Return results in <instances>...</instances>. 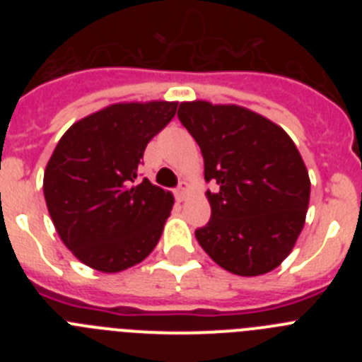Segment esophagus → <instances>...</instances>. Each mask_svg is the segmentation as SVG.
I'll use <instances>...</instances> for the list:
<instances>
[{"mask_svg":"<svg viewBox=\"0 0 362 362\" xmlns=\"http://www.w3.org/2000/svg\"><path fill=\"white\" fill-rule=\"evenodd\" d=\"M187 196H188V183L187 181H181L177 190H175V197H177L179 201H185L187 199Z\"/></svg>","mask_w":362,"mask_h":362,"instance_id":"1","label":"esophagus"}]
</instances>
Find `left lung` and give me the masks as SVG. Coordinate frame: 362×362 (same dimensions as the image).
I'll list each match as a JSON object with an SVG mask.
<instances>
[{"label":"left lung","instance_id":"8db88e82","mask_svg":"<svg viewBox=\"0 0 362 362\" xmlns=\"http://www.w3.org/2000/svg\"><path fill=\"white\" fill-rule=\"evenodd\" d=\"M179 121L199 145L212 217L196 239L235 276L268 274L288 257L305 226L310 177L279 124L238 105L185 101Z\"/></svg>","mask_w":362,"mask_h":362}]
</instances>
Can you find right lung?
<instances>
[{"instance_id": "obj_1", "label": "right lung", "mask_w": 362, "mask_h": 362, "mask_svg": "<svg viewBox=\"0 0 362 362\" xmlns=\"http://www.w3.org/2000/svg\"><path fill=\"white\" fill-rule=\"evenodd\" d=\"M175 101L114 103L63 134L43 175V194L63 245L86 267L123 272L148 257L174 196L137 181L146 145L175 116Z\"/></svg>"}]
</instances>
